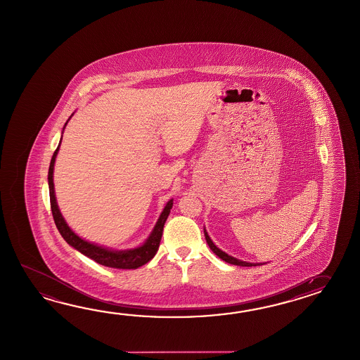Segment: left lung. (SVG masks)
Segmentation results:
<instances>
[{
	"label": "left lung",
	"mask_w": 360,
	"mask_h": 360,
	"mask_svg": "<svg viewBox=\"0 0 360 360\" xmlns=\"http://www.w3.org/2000/svg\"><path fill=\"white\" fill-rule=\"evenodd\" d=\"M204 235H205V240H207V243H208L209 248L212 249V252L219 257L222 261L227 262V264H236V266H248V267L249 266H259V264H267V262H264V264H250V262H245V261L238 259V258H235V257L229 256L227 253H224V250H221V249L218 248L216 244L212 241V239L209 238L208 232L205 230V227H204Z\"/></svg>",
	"instance_id": "obj_1"
}]
</instances>
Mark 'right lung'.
<instances>
[{"label": "right lung", "mask_w": 360, "mask_h": 360, "mask_svg": "<svg viewBox=\"0 0 360 360\" xmlns=\"http://www.w3.org/2000/svg\"><path fill=\"white\" fill-rule=\"evenodd\" d=\"M72 115H71V117H72ZM70 119L67 120V122L70 121ZM67 122L64 124V128H65ZM59 147H60V142L58 144V148H56L53 158H51V161H50L48 182L51 213H53V218H54L56 229H58V231L60 232L62 238L72 248L79 250L84 256L91 258L93 261H96V264H103V266L112 267V269L131 270V269H138V267L147 264L148 261H151L155 255L158 253V249L160 247V240L161 236H162L164 224L167 222V218H168L169 213H170V209L173 207V199L169 200L168 202H167V205L162 209L160 217H159L158 222H156L153 230L150 233V236L139 247L124 249V250H115V249L102 247V245H98V244H94V243H90L88 240L82 239L77 233H75V231H72V229L67 224L64 217L62 216V213L59 210L58 202H56L53 176H54V164H56V155H58V151H59Z\"/></svg>", "instance_id": "obj_1"}]
</instances>
